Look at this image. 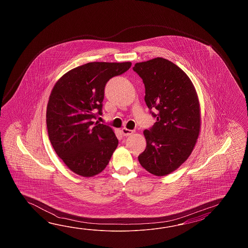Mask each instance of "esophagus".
Listing matches in <instances>:
<instances>
[{
	"instance_id": "34e87169",
	"label": "esophagus",
	"mask_w": 248,
	"mask_h": 248,
	"mask_svg": "<svg viewBox=\"0 0 248 248\" xmlns=\"http://www.w3.org/2000/svg\"><path fill=\"white\" fill-rule=\"evenodd\" d=\"M122 135L124 136V137H128V136H130L132 135L134 131L133 130H130V129H127L126 127H123L122 129Z\"/></svg>"
}]
</instances>
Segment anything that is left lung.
<instances>
[{
	"instance_id": "obj_1",
	"label": "left lung",
	"mask_w": 248,
	"mask_h": 248,
	"mask_svg": "<svg viewBox=\"0 0 248 248\" xmlns=\"http://www.w3.org/2000/svg\"><path fill=\"white\" fill-rule=\"evenodd\" d=\"M133 70L142 78L146 106L157 119L143 131L146 148L138 160L149 173L163 176L178 169L195 146L201 129L198 95L187 74L168 59L137 63Z\"/></svg>"
}]
</instances>
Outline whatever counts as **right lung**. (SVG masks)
I'll list each match as a JSON object with an SVG mask.
<instances>
[{"label": "right lung", "mask_w": 248, "mask_h": 248, "mask_svg": "<svg viewBox=\"0 0 248 248\" xmlns=\"http://www.w3.org/2000/svg\"><path fill=\"white\" fill-rule=\"evenodd\" d=\"M130 62H91L69 71L54 86L47 103V133L58 157L75 174H99L111 159L118 139L98 122L109 79L124 74Z\"/></svg>", "instance_id": "right-lung-1"}]
</instances>
